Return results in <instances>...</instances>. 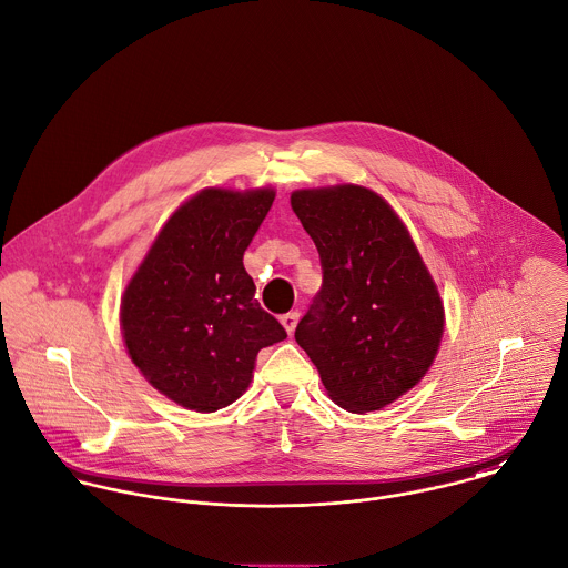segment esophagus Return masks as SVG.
Here are the masks:
<instances>
[{
	"instance_id": "esophagus-1",
	"label": "esophagus",
	"mask_w": 568,
	"mask_h": 568,
	"mask_svg": "<svg viewBox=\"0 0 568 568\" xmlns=\"http://www.w3.org/2000/svg\"><path fill=\"white\" fill-rule=\"evenodd\" d=\"M298 318H301V314H298V312H287V314H283V316H281V323H283V327L287 329V334H292V332L296 329Z\"/></svg>"
}]
</instances>
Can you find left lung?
Returning a JSON list of instances; mask_svg holds the SVG:
<instances>
[{
	"mask_svg": "<svg viewBox=\"0 0 568 568\" xmlns=\"http://www.w3.org/2000/svg\"><path fill=\"white\" fill-rule=\"evenodd\" d=\"M292 210L316 243L323 285L296 327L329 398L383 409L432 367L445 307L407 227L363 185L296 190Z\"/></svg>",
	"mask_w": 568,
	"mask_h": 568,
	"instance_id": "obj_1",
	"label": "left lung"
}]
</instances>
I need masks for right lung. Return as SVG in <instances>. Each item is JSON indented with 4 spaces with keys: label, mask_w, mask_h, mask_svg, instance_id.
Listing matches in <instances>:
<instances>
[{
    "label": "right lung",
    "mask_w": 568,
    "mask_h": 568,
    "mask_svg": "<svg viewBox=\"0 0 568 568\" xmlns=\"http://www.w3.org/2000/svg\"><path fill=\"white\" fill-rule=\"evenodd\" d=\"M272 201L270 187L199 192L168 219L123 292L132 363L185 409L232 405L252 381L256 354L287 338L243 267Z\"/></svg>",
    "instance_id": "1"
}]
</instances>
